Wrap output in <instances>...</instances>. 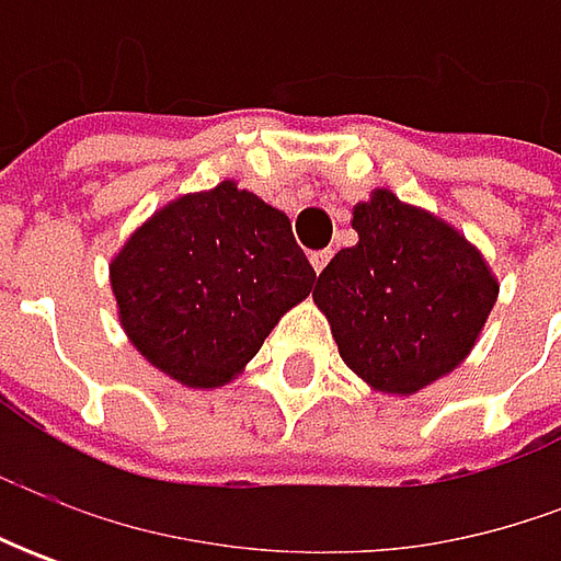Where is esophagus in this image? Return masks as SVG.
I'll list each match as a JSON object with an SVG mask.
<instances>
[{
  "label": "esophagus",
  "instance_id": "1",
  "mask_svg": "<svg viewBox=\"0 0 561 561\" xmlns=\"http://www.w3.org/2000/svg\"><path fill=\"white\" fill-rule=\"evenodd\" d=\"M309 262H312L314 274H321V271H324V265L331 262V252H328V249H321V252H312V255H309Z\"/></svg>",
  "mask_w": 561,
  "mask_h": 561
}]
</instances>
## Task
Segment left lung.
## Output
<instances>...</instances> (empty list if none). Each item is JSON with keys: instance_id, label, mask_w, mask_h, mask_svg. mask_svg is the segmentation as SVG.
<instances>
[{"instance_id": "obj_1", "label": "left lung", "mask_w": 561, "mask_h": 561, "mask_svg": "<svg viewBox=\"0 0 561 561\" xmlns=\"http://www.w3.org/2000/svg\"><path fill=\"white\" fill-rule=\"evenodd\" d=\"M353 230L358 243L318 274L312 299L365 383L419 393L471 353L500 284L456 227L390 190L353 208Z\"/></svg>"}]
</instances>
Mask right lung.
Wrapping results in <instances>:
<instances>
[{"label": "right lung", "instance_id": "right-lung-1", "mask_svg": "<svg viewBox=\"0 0 561 561\" xmlns=\"http://www.w3.org/2000/svg\"><path fill=\"white\" fill-rule=\"evenodd\" d=\"M312 284L290 218L233 181L159 208L112 259L130 343L159 371L199 390L240 375Z\"/></svg>", "mask_w": 561, "mask_h": 561}]
</instances>
